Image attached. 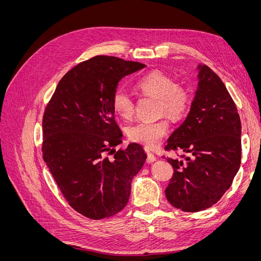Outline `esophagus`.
<instances>
[{
  "label": "esophagus",
  "instance_id": "obj_1",
  "mask_svg": "<svg viewBox=\"0 0 261 261\" xmlns=\"http://www.w3.org/2000/svg\"><path fill=\"white\" fill-rule=\"evenodd\" d=\"M146 152H147V163H152L154 161H156V156L149 151V149H146Z\"/></svg>",
  "mask_w": 261,
  "mask_h": 261
}]
</instances>
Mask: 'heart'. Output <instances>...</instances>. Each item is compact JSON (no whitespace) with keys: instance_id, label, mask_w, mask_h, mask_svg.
Wrapping results in <instances>:
<instances>
[{"instance_id":"obj_1","label":"heart","mask_w":261,"mask_h":261,"mask_svg":"<svg viewBox=\"0 0 261 261\" xmlns=\"http://www.w3.org/2000/svg\"><path fill=\"white\" fill-rule=\"evenodd\" d=\"M135 88L144 96L158 98L160 114L173 118L183 117L191 107V96L183 86L176 85L174 80L161 72H150L135 82ZM114 112L123 120H130L135 112V105L128 93L117 89L112 96ZM170 132L168 118L156 122H139L128 129V137L134 143L149 149L159 146Z\"/></svg>"}]
</instances>
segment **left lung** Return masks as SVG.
Returning a JSON list of instances; mask_svg holds the SVG:
<instances>
[{
    "mask_svg": "<svg viewBox=\"0 0 261 261\" xmlns=\"http://www.w3.org/2000/svg\"><path fill=\"white\" fill-rule=\"evenodd\" d=\"M198 89L186 120L168 139L165 150L189 153L167 158L174 173L165 189L173 207L206 210L230 188L241 167V118L221 78L199 65ZM165 158V156H164Z\"/></svg>",
    "mask_w": 261,
    "mask_h": 261,
    "instance_id": "1",
    "label": "left lung"
}]
</instances>
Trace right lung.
<instances>
[{"instance_id":"obj_1","label":"right lung","mask_w":261,"mask_h":261,"mask_svg":"<svg viewBox=\"0 0 261 261\" xmlns=\"http://www.w3.org/2000/svg\"><path fill=\"white\" fill-rule=\"evenodd\" d=\"M145 66L106 55L84 61L63 76L45 107L43 160L69 206L86 218L123 210L132 179L147 159L135 143L114 149L123 134L112 108L118 82Z\"/></svg>"}]
</instances>
